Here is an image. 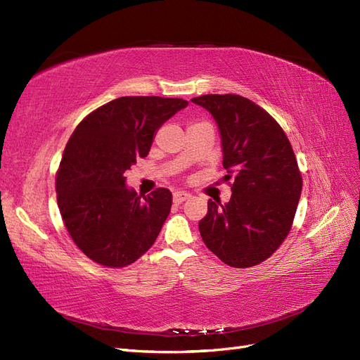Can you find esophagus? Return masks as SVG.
Returning <instances> with one entry per match:
<instances>
[{
	"label": "esophagus",
	"instance_id": "34e87169",
	"mask_svg": "<svg viewBox=\"0 0 360 360\" xmlns=\"http://www.w3.org/2000/svg\"><path fill=\"white\" fill-rule=\"evenodd\" d=\"M189 198H191V193L188 192H174V195H172V200H174L176 204H181L186 200H189Z\"/></svg>",
	"mask_w": 360,
	"mask_h": 360
}]
</instances>
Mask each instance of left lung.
Here are the masks:
<instances>
[{"label":"left lung","instance_id":"obj_1","mask_svg":"<svg viewBox=\"0 0 360 360\" xmlns=\"http://www.w3.org/2000/svg\"><path fill=\"white\" fill-rule=\"evenodd\" d=\"M192 103L214 117L223 152V181L231 184L225 205L208 201L200 221L205 245L221 262L249 268L274 253L292 228L302 177L281 127L244 96L202 95Z\"/></svg>","mask_w":360,"mask_h":360}]
</instances>
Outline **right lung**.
Masks as SVG:
<instances>
[{
    "label": "right lung",
    "mask_w": 360,
    "mask_h": 360,
    "mask_svg": "<svg viewBox=\"0 0 360 360\" xmlns=\"http://www.w3.org/2000/svg\"><path fill=\"white\" fill-rule=\"evenodd\" d=\"M189 103L180 98L120 96L86 116L70 137L56 172L58 207L79 249L108 268L134 264L167 220L172 195L139 196L125 172L146 158L156 131Z\"/></svg>",
    "instance_id": "obj_1"
}]
</instances>
